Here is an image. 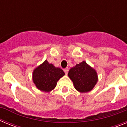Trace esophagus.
<instances>
[{"mask_svg": "<svg viewBox=\"0 0 127 127\" xmlns=\"http://www.w3.org/2000/svg\"><path fill=\"white\" fill-rule=\"evenodd\" d=\"M64 70L65 73L67 74L68 73V72H69V68H65V69H64Z\"/></svg>", "mask_w": 127, "mask_h": 127, "instance_id": "34e87169", "label": "esophagus"}]
</instances>
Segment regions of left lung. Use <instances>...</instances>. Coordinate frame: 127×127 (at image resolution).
Wrapping results in <instances>:
<instances>
[{"label": "left lung", "mask_w": 127, "mask_h": 127, "mask_svg": "<svg viewBox=\"0 0 127 127\" xmlns=\"http://www.w3.org/2000/svg\"><path fill=\"white\" fill-rule=\"evenodd\" d=\"M68 76L72 81L76 90L79 92L91 91L98 81V75L95 69L85 61L76 64L69 70Z\"/></svg>", "instance_id": "obj_1"}]
</instances>
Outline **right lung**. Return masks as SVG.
Here are the masks:
<instances>
[{"label": "right lung", "mask_w": 127, "mask_h": 127, "mask_svg": "<svg viewBox=\"0 0 127 127\" xmlns=\"http://www.w3.org/2000/svg\"><path fill=\"white\" fill-rule=\"evenodd\" d=\"M64 72L46 60L33 70L32 79L37 88L42 92H50L55 88L57 83L64 76Z\"/></svg>", "instance_id": "right-lung-1"}]
</instances>
